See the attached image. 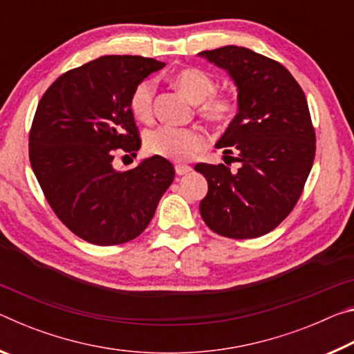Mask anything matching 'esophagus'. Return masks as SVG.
Here are the masks:
<instances>
[{
	"label": "esophagus",
	"mask_w": 354,
	"mask_h": 354,
	"mask_svg": "<svg viewBox=\"0 0 354 354\" xmlns=\"http://www.w3.org/2000/svg\"><path fill=\"white\" fill-rule=\"evenodd\" d=\"M175 170H176L179 176H184V175H187V173L192 171V167L185 165V164H178V165H175Z\"/></svg>",
	"instance_id": "34e87169"
}]
</instances>
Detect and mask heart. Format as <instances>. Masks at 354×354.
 <instances>
[{"label":"heart","mask_w":354,"mask_h":354,"mask_svg":"<svg viewBox=\"0 0 354 354\" xmlns=\"http://www.w3.org/2000/svg\"><path fill=\"white\" fill-rule=\"evenodd\" d=\"M173 84L185 97L198 103V112L215 124H227L236 117L239 101L234 93H215V80L205 70L184 68L173 76ZM129 107L140 122H149L154 112V84L145 80L131 93ZM206 145V137L200 129L159 127L145 136L148 154L170 160H185Z\"/></svg>","instance_id":"1"}]
</instances>
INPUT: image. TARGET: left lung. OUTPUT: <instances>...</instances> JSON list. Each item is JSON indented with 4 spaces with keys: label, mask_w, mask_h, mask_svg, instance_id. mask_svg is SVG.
Masks as SVG:
<instances>
[{
    "label": "left lung",
    "mask_w": 354,
    "mask_h": 354,
    "mask_svg": "<svg viewBox=\"0 0 354 354\" xmlns=\"http://www.w3.org/2000/svg\"><path fill=\"white\" fill-rule=\"evenodd\" d=\"M198 56L226 70L237 87L239 112L215 147L234 151L241 162L237 173L223 164L195 165L209 187L200 214L220 236H263L295 207L313 169L306 97L284 65L248 48L227 45Z\"/></svg>",
    "instance_id": "left-lung-1"
}]
</instances>
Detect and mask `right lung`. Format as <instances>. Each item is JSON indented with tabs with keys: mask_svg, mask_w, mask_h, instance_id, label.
Listing matches in <instances>:
<instances>
[{
	"mask_svg": "<svg viewBox=\"0 0 354 354\" xmlns=\"http://www.w3.org/2000/svg\"><path fill=\"white\" fill-rule=\"evenodd\" d=\"M164 67L151 57L103 56L59 76L39 101L29 160L53 211L84 241L111 247L140 236L173 183L175 169L159 156L127 171L112 165L117 149L139 151L131 93Z\"/></svg>",
	"mask_w": 354,
	"mask_h": 354,
	"instance_id": "right-lung-1",
	"label": "right lung"
}]
</instances>
